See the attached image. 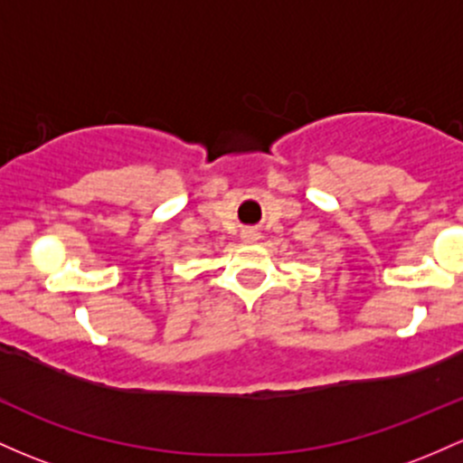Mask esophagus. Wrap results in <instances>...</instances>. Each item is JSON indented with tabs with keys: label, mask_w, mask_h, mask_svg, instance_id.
<instances>
[{
	"label": "esophagus",
	"mask_w": 463,
	"mask_h": 463,
	"mask_svg": "<svg viewBox=\"0 0 463 463\" xmlns=\"http://www.w3.org/2000/svg\"><path fill=\"white\" fill-rule=\"evenodd\" d=\"M242 241H245V242H256L258 241V232H253V230L242 232Z\"/></svg>",
	"instance_id": "obj_1"
}]
</instances>
